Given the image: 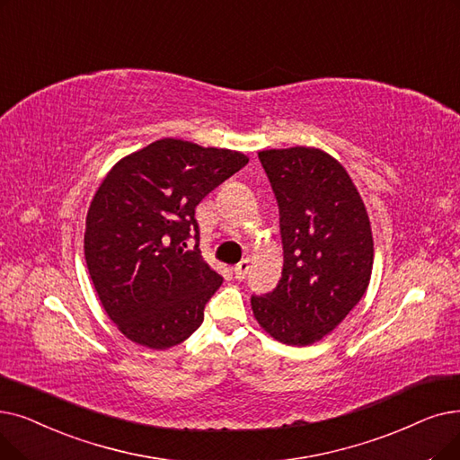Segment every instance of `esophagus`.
Masks as SVG:
<instances>
[{
	"mask_svg": "<svg viewBox=\"0 0 460 460\" xmlns=\"http://www.w3.org/2000/svg\"><path fill=\"white\" fill-rule=\"evenodd\" d=\"M248 270H250V261H248V259H243V261L234 267V278L236 279H244Z\"/></svg>",
	"mask_w": 460,
	"mask_h": 460,
	"instance_id": "obj_1",
	"label": "esophagus"
}]
</instances>
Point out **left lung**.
I'll return each mask as SVG.
<instances>
[{"instance_id": "1", "label": "left lung", "mask_w": 460, "mask_h": 460, "mask_svg": "<svg viewBox=\"0 0 460 460\" xmlns=\"http://www.w3.org/2000/svg\"><path fill=\"white\" fill-rule=\"evenodd\" d=\"M279 208L284 269L252 295V310L278 342L322 341L365 295L374 263L370 219L346 169L319 148L259 152Z\"/></svg>"}]
</instances>
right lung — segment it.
Here are the masks:
<instances>
[{"instance_id":"obj_1","label":"right lung","mask_w":460,"mask_h":460,"mask_svg":"<svg viewBox=\"0 0 460 460\" xmlns=\"http://www.w3.org/2000/svg\"><path fill=\"white\" fill-rule=\"evenodd\" d=\"M246 164L241 152L162 138L119 159L95 191L86 265L99 301L131 342L167 349L203 323L224 278L201 257L195 208Z\"/></svg>"}]
</instances>
